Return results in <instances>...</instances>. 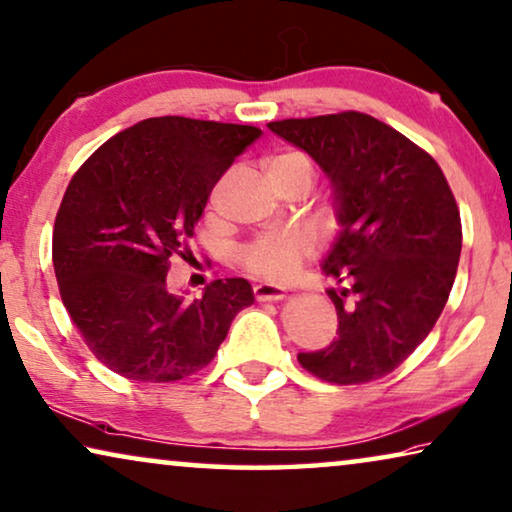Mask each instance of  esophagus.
<instances>
[{
	"mask_svg": "<svg viewBox=\"0 0 512 512\" xmlns=\"http://www.w3.org/2000/svg\"><path fill=\"white\" fill-rule=\"evenodd\" d=\"M285 296H287V289L280 285H271V282H259V285H255V299L259 303L282 301Z\"/></svg>",
	"mask_w": 512,
	"mask_h": 512,
	"instance_id": "1",
	"label": "esophagus"
}]
</instances>
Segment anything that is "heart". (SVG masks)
Here are the masks:
<instances>
[{
  "label": "heart",
  "mask_w": 512,
  "mask_h": 512,
  "mask_svg": "<svg viewBox=\"0 0 512 512\" xmlns=\"http://www.w3.org/2000/svg\"><path fill=\"white\" fill-rule=\"evenodd\" d=\"M269 181L282 179H308L315 177V165L312 160L301 154V151H287L269 160L266 165ZM308 243L301 234L296 232H266L259 234L253 243H248L241 253V262L246 264L248 271L269 280H282L299 269Z\"/></svg>",
  "instance_id": "1"
}]
</instances>
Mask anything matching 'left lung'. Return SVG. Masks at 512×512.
<instances>
[{
    "label": "left lung",
    "instance_id": "8db88e82",
    "mask_svg": "<svg viewBox=\"0 0 512 512\" xmlns=\"http://www.w3.org/2000/svg\"><path fill=\"white\" fill-rule=\"evenodd\" d=\"M333 188L340 232L322 262L338 310V338L299 363L329 384H365L393 372L444 310L462 250L448 181L430 154L370 114L271 121Z\"/></svg>",
    "mask_w": 512,
    "mask_h": 512
}]
</instances>
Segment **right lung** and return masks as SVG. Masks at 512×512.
<instances>
[{
	"instance_id": "1",
	"label": "right lung",
	"mask_w": 512,
	"mask_h": 512,
	"mask_svg": "<svg viewBox=\"0 0 512 512\" xmlns=\"http://www.w3.org/2000/svg\"><path fill=\"white\" fill-rule=\"evenodd\" d=\"M259 135L255 126L144 119L75 172L55 220L52 264L68 315L105 368L156 384L195 375L236 312L253 305L246 278L213 280L200 299H186L167 287V271L213 186Z\"/></svg>"
}]
</instances>
